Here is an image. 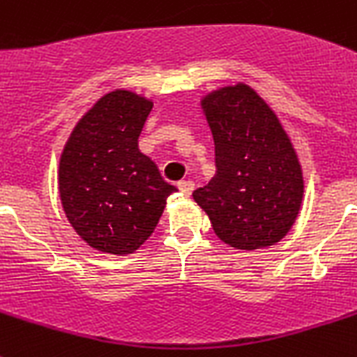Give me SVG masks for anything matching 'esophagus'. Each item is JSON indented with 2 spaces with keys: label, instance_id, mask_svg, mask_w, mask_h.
<instances>
[{
  "label": "esophagus",
  "instance_id": "esophagus-1",
  "mask_svg": "<svg viewBox=\"0 0 357 357\" xmlns=\"http://www.w3.org/2000/svg\"><path fill=\"white\" fill-rule=\"evenodd\" d=\"M178 187H179V190L185 194V196H190L196 185H194V181H190V179H183V181H179Z\"/></svg>",
  "mask_w": 357,
  "mask_h": 357
}]
</instances>
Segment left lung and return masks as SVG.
Listing matches in <instances>:
<instances>
[{"label":"left lung","mask_w":357,"mask_h":357,"mask_svg":"<svg viewBox=\"0 0 357 357\" xmlns=\"http://www.w3.org/2000/svg\"><path fill=\"white\" fill-rule=\"evenodd\" d=\"M215 145V176L194 190L215 236L239 250L278 243L298 218L303 178L289 136L247 85L203 100Z\"/></svg>","instance_id":"8db88e82"}]
</instances>
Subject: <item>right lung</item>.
Masks as SVG:
<instances>
[{
	"label": "right lung",
	"mask_w": 357,
	"mask_h": 357,
	"mask_svg": "<svg viewBox=\"0 0 357 357\" xmlns=\"http://www.w3.org/2000/svg\"><path fill=\"white\" fill-rule=\"evenodd\" d=\"M152 103L128 91L103 96L77 123L59 161L63 211L96 250L130 254L154 232L178 192L137 139Z\"/></svg>",
	"instance_id": "right-lung-1"
}]
</instances>
